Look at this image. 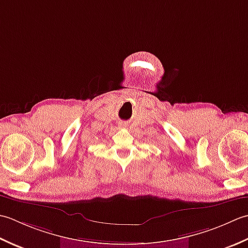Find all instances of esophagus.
<instances>
[{"mask_svg": "<svg viewBox=\"0 0 248 248\" xmlns=\"http://www.w3.org/2000/svg\"><path fill=\"white\" fill-rule=\"evenodd\" d=\"M122 125H124V124H122ZM122 125H120V126H122Z\"/></svg>", "mask_w": 248, "mask_h": 248, "instance_id": "34e87169", "label": "esophagus"}]
</instances>
